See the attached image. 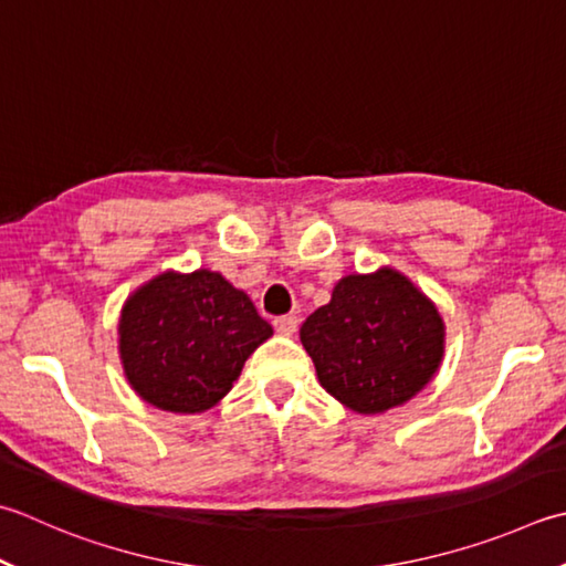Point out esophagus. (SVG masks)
Here are the masks:
<instances>
[{
	"instance_id": "34e87169",
	"label": "esophagus",
	"mask_w": 566,
	"mask_h": 566,
	"mask_svg": "<svg viewBox=\"0 0 566 566\" xmlns=\"http://www.w3.org/2000/svg\"><path fill=\"white\" fill-rule=\"evenodd\" d=\"M296 326H298V318L292 316V314L274 318V331L280 336H294L296 334Z\"/></svg>"
}]
</instances>
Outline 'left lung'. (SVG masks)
I'll return each instance as SVG.
<instances>
[{
    "mask_svg": "<svg viewBox=\"0 0 566 566\" xmlns=\"http://www.w3.org/2000/svg\"><path fill=\"white\" fill-rule=\"evenodd\" d=\"M298 336L321 387L358 415L412 400L444 358L439 308L392 268L343 276Z\"/></svg>",
    "mask_w": 566,
    "mask_h": 566,
    "instance_id": "1",
    "label": "left lung"
}]
</instances>
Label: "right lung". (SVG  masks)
Instances as JSON below:
<instances>
[{"label":"right lung","mask_w":566,"mask_h":566,"mask_svg":"<svg viewBox=\"0 0 566 566\" xmlns=\"http://www.w3.org/2000/svg\"><path fill=\"white\" fill-rule=\"evenodd\" d=\"M270 336L250 296L223 274L164 272L122 306L119 360L144 402L196 415L223 400Z\"/></svg>","instance_id":"obj_1"}]
</instances>
